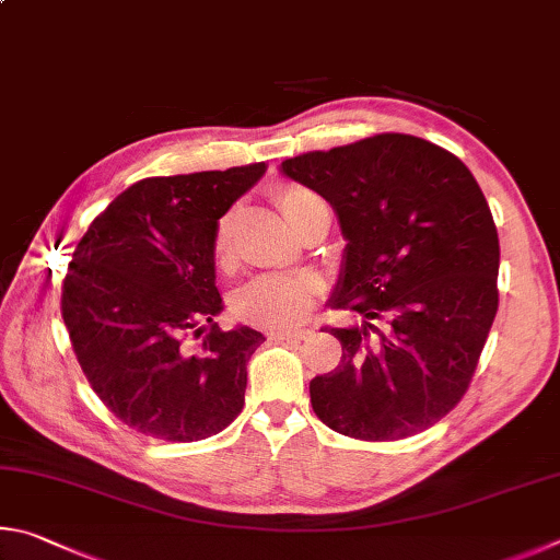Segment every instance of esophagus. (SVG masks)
<instances>
[{
  "label": "esophagus",
  "mask_w": 560,
  "mask_h": 560,
  "mask_svg": "<svg viewBox=\"0 0 560 560\" xmlns=\"http://www.w3.org/2000/svg\"><path fill=\"white\" fill-rule=\"evenodd\" d=\"M307 335H310V329H275V331H270V339L302 341V339H307Z\"/></svg>",
  "instance_id": "1"
}]
</instances>
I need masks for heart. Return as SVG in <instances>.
Returning a JSON list of instances; mask_svg holds the SVG:
<instances>
[{"label": "heart", "instance_id": "1", "mask_svg": "<svg viewBox=\"0 0 560 560\" xmlns=\"http://www.w3.org/2000/svg\"><path fill=\"white\" fill-rule=\"evenodd\" d=\"M285 219L298 225L312 203L322 201L315 191L302 186H282L275 191ZM238 209L225 211L213 231V258L229 265L233 255V231ZM322 282L312 272H268L258 275L233 295V307L243 319L262 327H290L307 315L315 305Z\"/></svg>", "mask_w": 560, "mask_h": 560}]
</instances>
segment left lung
I'll return each instance as SVG.
<instances>
[{
	"mask_svg": "<svg viewBox=\"0 0 560 560\" xmlns=\"http://www.w3.org/2000/svg\"><path fill=\"white\" fill-rule=\"evenodd\" d=\"M339 215L347 248L329 305L335 371L310 381L319 420L357 440H400L445 418L472 381L499 305V235L482 189L453 152L376 135L280 164Z\"/></svg>",
	"mask_w": 560,
	"mask_h": 560,
	"instance_id": "obj_1",
	"label": "left lung"
}]
</instances>
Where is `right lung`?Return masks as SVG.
I'll use <instances>...</instances> for the list:
<instances>
[{"mask_svg":"<svg viewBox=\"0 0 560 560\" xmlns=\"http://www.w3.org/2000/svg\"><path fill=\"white\" fill-rule=\"evenodd\" d=\"M265 166L152 176L125 189L75 245L61 312L85 378L137 433L194 443L241 413L265 337L213 317V231ZM194 334L200 345L183 339Z\"/></svg>","mask_w":560,"mask_h":560,"instance_id":"obj_1","label":"right lung"}]
</instances>
